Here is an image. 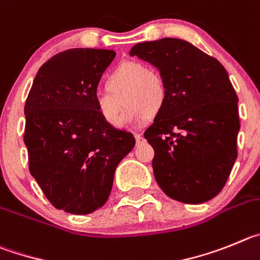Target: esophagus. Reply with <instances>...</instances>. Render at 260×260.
Masks as SVG:
<instances>
[{
    "label": "esophagus",
    "mask_w": 260,
    "mask_h": 260,
    "mask_svg": "<svg viewBox=\"0 0 260 260\" xmlns=\"http://www.w3.org/2000/svg\"><path fill=\"white\" fill-rule=\"evenodd\" d=\"M135 139H136V144H137V145L142 144V142L145 141V139H144V137H142L141 135H136V136H135Z\"/></svg>",
    "instance_id": "esophagus-1"
}]
</instances>
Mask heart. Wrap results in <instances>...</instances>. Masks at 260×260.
Masks as SVG:
<instances>
[{
	"instance_id": "heart-1",
	"label": "heart",
	"mask_w": 260,
	"mask_h": 260,
	"mask_svg": "<svg viewBox=\"0 0 260 260\" xmlns=\"http://www.w3.org/2000/svg\"><path fill=\"white\" fill-rule=\"evenodd\" d=\"M167 86L158 70L137 60H125L110 71L105 80V92L94 98L95 109L110 127L118 128L128 121L153 119L165 107Z\"/></svg>"
}]
</instances>
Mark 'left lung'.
Here are the masks:
<instances>
[{"label":"left lung","mask_w":260,"mask_h":260,"mask_svg":"<svg viewBox=\"0 0 260 260\" xmlns=\"http://www.w3.org/2000/svg\"><path fill=\"white\" fill-rule=\"evenodd\" d=\"M159 70L167 101L144 136L153 171L168 197L203 203L220 193L237 158L238 97L220 62L180 39L137 44L129 51Z\"/></svg>","instance_id":"left-lung-1"}]
</instances>
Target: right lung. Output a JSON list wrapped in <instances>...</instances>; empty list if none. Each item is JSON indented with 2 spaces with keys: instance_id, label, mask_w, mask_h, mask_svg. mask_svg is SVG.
I'll return each instance as SVG.
<instances>
[{
  "instance_id": "obj_1",
  "label": "right lung",
  "mask_w": 260,
  "mask_h": 260,
  "mask_svg": "<svg viewBox=\"0 0 260 260\" xmlns=\"http://www.w3.org/2000/svg\"><path fill=\"white\" fill-rule=\"evenodd\" d=\"M115 51L78 48L40 67L24 106L29 172L49 202L85 215L106 203L114 174L136 141L106 124L94 98Z\"/></svg>"
}]
</instances>
